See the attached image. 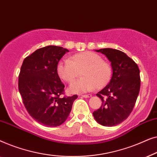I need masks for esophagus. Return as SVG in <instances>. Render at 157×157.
<instances>
[{"label":"esophagus","mask_w":157,"mask_h":157,"mask_svg":"<svg viewBox=\"0 0 157 157\" xmlns=\"http://www.w3.org/2000/svg\"><path fill=\"white\" fill-rule=\"evenodd\" d=\"M81 96L83 98H90L91 97L92 95L91 94H84V95H81Z\"/></svg>","instance_id":"34e87169"}]
</instances>
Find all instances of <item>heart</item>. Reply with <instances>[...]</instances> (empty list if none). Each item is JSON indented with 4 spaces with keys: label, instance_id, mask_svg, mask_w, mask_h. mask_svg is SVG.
I'll use <instances>...</instances> for the list:
<instances>
[{
    "label": "heart",
    "instance_id": "1",
    "mask_svg": "<svg viewBox=\"0 0 157 157\" xmlns=\"http://www.w3.org/2000/svg\"><path fill=\"white\" fill-rule=\"evenodd\" d=\"M58 76L66 83H71L81 74L82 77L70 85L68 90L74 94L102 89L111 77V67L102 58L91 51L76 53L68 61H60L56 67Z\"/></svg>",
    "mask_w": 157,
    "mask_h": 157
}]
</instances>
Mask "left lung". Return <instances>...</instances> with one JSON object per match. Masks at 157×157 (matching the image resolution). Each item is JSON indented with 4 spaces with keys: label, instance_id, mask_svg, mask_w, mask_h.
<instances>
[{
    "label": "left lung",
    "instance_id": "8db88e82",
    "mask_svg": "<svg viewBox=\"0 0 157 157\" xmlns=\"http://www.w3.org/2000/svg\"><path fill=\"white\" fill-rule=\"evenodd\" d=\"M95 51L109 60L113 74L109 84L96 94L102 104L93 115L101 125L113 126L127 119L134 109L140 90V71L137 64L121 51L109 48Z\"/></svg>",
    "mask_w": 157,
    "mask_h": 157
}]
</instances>
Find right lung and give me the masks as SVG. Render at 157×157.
<instances>
[{"label":"right lung","instance_id":"obj_1","mask_svg":"<svg viewBox=\"0 0 157 157\" xmlns=\"http://www.w3.org/2000/svg\"><path fill=\"white\" fill-rule=\"evenodd\" d=\"M68 49L56 46L39 48L23 62L18 77V89L28 112L36 121L55 127L67 119L78 96L61 98L64 86L56 67Z\"/></svg>","mask_w":157,"mask_h":157}]
</instances>
